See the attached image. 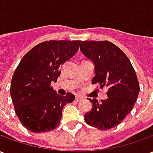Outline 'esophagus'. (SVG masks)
<instances>
[{
    "instance_id": "esophagus-1",
    "label": "esophagus",
    "mask_w": 153,
    "mask_h": 153,
    "mask_svg": "<svg viewBox=\"0 0 153 153\" xmlns=\"http://www.w3.org/2000/svg\"><path fill=\"white\" fill-rule=\"evenodd\" d=\"M80 100H81V97H80L79 96H77L76 97H75V101H76L77 102H79Z\"/></svg>"
}]
</instances>
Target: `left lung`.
<instances>
[{"label": "left lung", "instance_id": "left-lung-1", "mask_svg": "<svg viewBox=\"0 0 153 153\" xmlns=\"http://www.w3.org/2000/svg\"><path fill=\"white\" fill-rule=\"evenodd\" d=\"M80 51L94 65L92 83L108 87L106 100L99 103L89 99L93 106L84 120L100 130L113 128L128 115L138 98L140 88L134 69L126 55L108 41L81 42Z\"/></svg>", "mask_w": 153, "mask_h": 153}]
</instances>
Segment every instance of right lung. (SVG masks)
<instances>
[{"mask_svg": "<svg viewBox=\"0 0 153 153\" xmlns=\"http://www.w3.org/2000/svg\"><path fill=\"white\" fill-rule=\"evenodd\" d=\"M80 41H47L33 47L22 58L12 77L10 96L22 125L33 133L51 131L59 125L64 106L75 97L60 96L51 86L60 68L74 56Z\"/></svg>", "mask_w": 153, "mask_h": 153, "instance_id": "right-lung-1", "label": "right lung"}]
</instances>
